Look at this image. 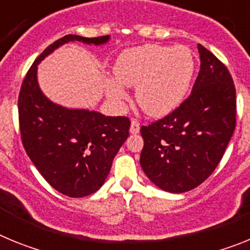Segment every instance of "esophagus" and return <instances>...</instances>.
Segmentation results:
<instances>
[{
    "mask_svg": "<svg viewBox=\"0 0 250 250\" xmlns=\"http://www.w3.org/2000/svg\"><path fill=\"white\" fill-rule=\"evenodd\" d=\"M140 131V123L136 120L131 121V125H130V132L131 134H139Z\"/></svg>",
    "mask_w": 250,
    "mask_h": 250,
    "instance_id": "1",
    "label": "esophagus"
}]
</instances>
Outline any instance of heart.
<instances>
[{
    "label": "heart",
    "instance_id": "obj_1",
    "mask_svg": "<svg viewBox=\"0 0 250 250\" xmlns=\"http://www.w3.org/2000/svg\"><path fill=\"white\" fill-rule=\"evenodd\" d=\"M193 75V55L185 46H138L116 60V81L110 83L109 95L120 100L125 96L123 86L136 87L140 109L151 118H163L183 103Z\"/></svg>",
    "mask_w": 250,
    "mask_h": 250
}]
</instances>
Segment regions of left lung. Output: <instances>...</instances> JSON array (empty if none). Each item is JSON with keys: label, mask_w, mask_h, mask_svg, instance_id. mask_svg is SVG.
Returning <instances> with one entry per match:
<instances>
[{"label": "left lung", "mask_w": 250, "mask_h": 250, "mask_svg": "<svg viewBox=\"0 0 250 250\" xmlns=\"http://www.w3.org/2000/svg\"><path fill=\"white\" fill-rule=\"evenodd\" d=\"M200 71L189 98L165 118L141 126L140 165L158 188L185 193L207 180L224 155L237 116L228 68L198 45Z\"/></svg>", "instance_id": "8db88e82"}]
</instances>
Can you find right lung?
Returning a JSON list of instances; mask_svg holds the SVG:
<instances>
[{"instance_id":"1","label":"right lung","mask_w":250,"mask_h":250,"mask_svg":"<svg viewBox=\"0 0 250 250\" xmlns=\"http://www.w3.org/2000/svg\"><path fill=\"white\" fill-rule=\"evenodd\" d=\"M110 36L67 35L51 43L28 70L19 96L22 144L51 187L63 195L83 198L98 191L112 160L129 136L130 120L86 109H68L45 96L37 81V65L71 41L100 46Z\"/></svg>"}]
</instances>
